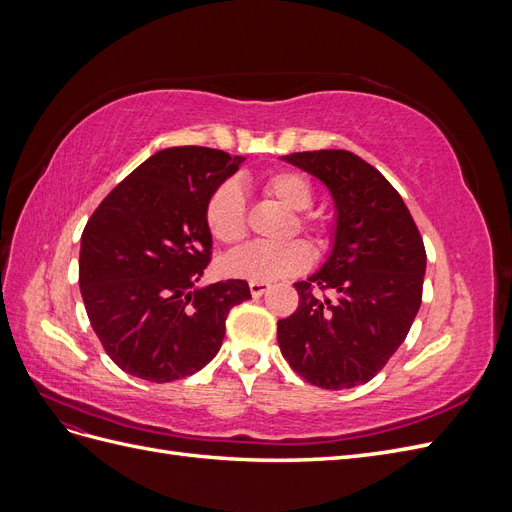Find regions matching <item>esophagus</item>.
Masks as SVG:
<instances>
[{
  "instance_id": "1",
  "label": "esophagus",
  "mask_w": 512,
  "mask_h": 512,
  "mask_svg": "<svg viewBox=\"0 0 512 512\" xmlns=\"http://www.w3.org/2000/svg\"><path fill=\"white\" fill-rule=\"evenodd\" d=\"M269 288H271V284H267V282H250V292L254 294V297H262V294H265Z\"/></svg>"
}]
</instances>
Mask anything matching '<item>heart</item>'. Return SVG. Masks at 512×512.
Returning <instances> with one entry per match:
<instances>
[{
	"label": "heart",
	"mask_w": 512,
	"mask_h": 512,
	"mask_svg": "<svg viewBox=\"0 0 512 512\" xmlns=\"http://www.w3.org/2000/svg\"><path fill=\"white\" fill-rule=\"evenodd\" d=\"M260 190L294 215L290 232H309L314 241L322 243L327 226L318 215L303 213L314 203V188L309 179L297 170H277L260 179ZM205 222L211 237L226 245H235L247 235V213L241 190L235 183H222L209 198ZM312 262V250L305 241H288L282 245L254 243L243 250L228 254L222 260V269L230 277H241L250 282H275L305 271Z\"/></svg>",
	"instance_id": "1"
}]
</instances>
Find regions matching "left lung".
Segmentation results:
<instances>
[{
  "instance_id": "left-lung-1",
  "label": "left lung",
  "mask_w": 512,
  "mask_h": 512,
  "mask_svg": "<svg viewBox=\"0 0 512 512\" xmlns=\"http://www.w3.org/2000/svg\"><path fill=\"white\" fill-rule=\"evenodd\" d=\"M282 160L327 185L335 230L324 265L294 284L299 307L277 320V342L309 384L352 389L404 344L421 307L425 245L399 192L354 153L322 149ZM316 287L332 297L320 300Z\"/></svg>"
}]
</instances>
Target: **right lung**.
<instances>
[{
  "instance_id": "obj_1",
  "label": "right lung",
  "mask_w": 512,
  "mask_h": 512,
  "mask_svg": "<svg viewBox=\"0 0 512 512\" xmlns=\"http://www.w3.org/2000/svg\"><path fill=\"white\" fill-rule=\"evenodd\" d=\"M243 156L170 147L123 179L91 215L79 286L91 327L113 363L173 382L218 354L226 316L252 299L245 280L198 286L211 260L205 209Z\"/></svg>"
}]
</instances>
